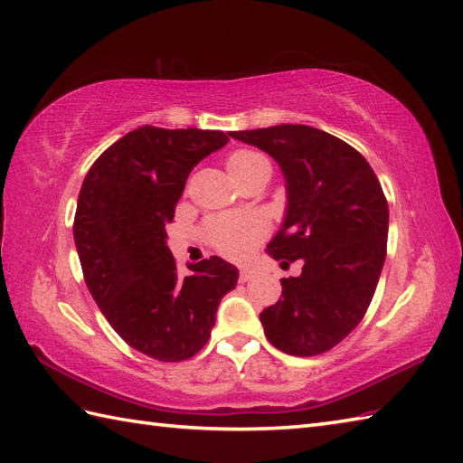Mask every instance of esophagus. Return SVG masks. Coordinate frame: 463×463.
Segmentation results:
<instances>
[{"label":"esophagus","instance_id":"obj_1","mask_svg":"<svg viewBox=\"0 0 463 463\" xmlns=\"http://www.w3.org/2000/svg\"><path fill=\"white\" fill-rule=\"evenodd\" d=\"M254 277H257V269L242 267V269L239 270V280H241V282H249V280H252Z\"/></svg>","mask_w":463,"mask_h":463}]
</instances>
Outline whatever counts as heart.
I'll list each match as a JSON object with an SVG mask.
<instances>
[{
	"label": "heart",
	"instance_id": "1",
	"mask_svg": "<svg viewBox=\"0 0 463 463\" xmlns=\"http://www.w3.org/2000/svg\"><path fill=\"white\" fill-rule=\"evenodd\" d=\"M226 169L234 179L242 183L262 169H270V163L267 156L257 151L241 149L229 155ZM203 232L206 242L224 257L244 259L264 239L267 224L254 214H216L206 221Z\"/></svg>",
	"mask_w": 463,
	"mask_h": 463
}]
</instances>
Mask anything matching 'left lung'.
<instances>
[{
    "mask_svg": "<svg viewBox=\"0 0 463 463\" xmlns=\"http://www.w3.org/2000/svg\"><path fill=\"white\" fill-rule=\"evenodd\" d=\"M279 163L287 214L267 252L302 260L300 277L282 279V297L260 312L274 348L317 356L336 346L366 314L386 260L388 201L364 156L326 131L277 125L232 131Z\"/></svg>",
    "mask_w": 463,
    "mask_h": 463,
    "instance_id": "left-lung-1",
    "label": "left lung"
}]
</instances>
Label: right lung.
Listing matches in <instances>:
<instances>
[{"instance_id": "add662e5", "label": "right lung", "mask_w": 463, "mask_h": 463, "mask_svg": "<svg viewBox=\"0 0 463 463\" xmlns=\"http://www.w3.org/2000/svg\"><path fill=\"white\" fill-rule=\"evenodd\" d=\"M229 135L143 125L103 151L81 184L73 239L85 284L113 330L149 358L194 356L221 298L237 287V267L221 257L181 277L165 231L186 176Z\"/></svg>"}]
</instances>
